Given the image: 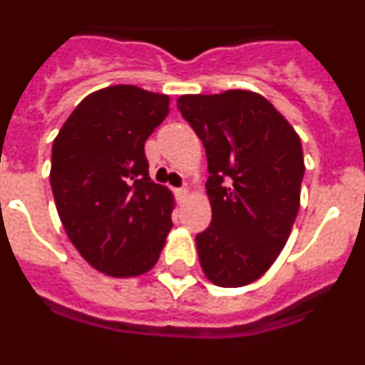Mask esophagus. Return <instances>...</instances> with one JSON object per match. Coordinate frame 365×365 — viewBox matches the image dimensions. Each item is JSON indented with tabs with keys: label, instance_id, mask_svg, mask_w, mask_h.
<instances>
[{
	"label": "esophagus",
	"instance_id": "34e87169",
	"mask_svg": "<svg viewBox=\"0 0 365 365\" xmlns=\"http://www.w3.org/2000/svg\"><path fill=\"white\" fill-rule=\"evenodd\" d=\"M176 197H178V200H185V198L189 197V189L187 187L176 189Z\"/></svg>",
	"mask_w": 365,
	"mask_h": 365
}]
</instances>
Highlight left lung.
Returning a JSON list of instances; mask_svg holds the SVG:
<instances>
[{"instance_id":"left-lung-1","label":"left lung","mask_w":365,"mask_h":365,"mask_svg":"<svg viewBox=\"0 0 365 365\" xmlns=\"http://www.w3.org/2000/svg\"><path fill=\"white\" fill-rule=\"evenodd\" d=\"M178 109L206 148L211 222L197 235L202 271L241 287L271 267L292 234L304 176L302 145L262 94H185Z\"/></svg>"}]
</instances>
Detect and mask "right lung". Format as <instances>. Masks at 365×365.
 I'll return each instance as SVG.
<instances>
[{
    "instance_id": "add662e5",
    "label": "right lung",
    "mask_w": 365,
    "mask_h": 365,
    "mask_svg": "<svg viewBox=\"0 0 365 365\" xmlns=\"http://www.w3.org/2000/svg\"><path fill=\"white\" fill-rule=\"evenodd\" d=\"M168 102L135 85L102 88L81 100L53 140L50 182L61 222L109 277L150 271L173 228V192L150 180L145 155Z\"/></svg>"
}]
</instances>
